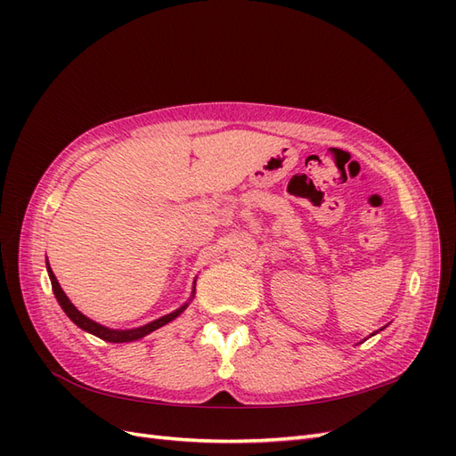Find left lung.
<instances>
[{"instance_id": "left-lung-1", "label": "left lung", "mask_w": 456, "mask_h": 456, "mask_svg": "<svg viewBox=\"0 0 456 456\" xmlns=\"http://www.w3.org/2000/svg\"><path fill=\"white\" fill-rule=\"evenodd\" d=\"M382 329H384V327H382ZM382 329H380V330H382ZM377 333H379V330H375V333H372V335H377ZM372 335H370V337H372Z\"/></svg>"}]
</instances>
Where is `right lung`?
<instances>
[{
	"label": "right lung",
	"instance_id": "right-lung-1",
	"mask_svg": "<svg viewBox=\"0 0 456 456\" xmlns=\"http://www.w3.org/2000/svg\"><path fill=\"white\" fill-rule=\"evenodd\" d=\"M47 273H49V280H51V287H53L54 298H57V302L61 305V308L64 310V314H66L68 317H70V320H72L79 329H84L86 333H91V335L99 337V338H102V340H106V342H116V344L139 340V338L150 335L151 330H156V329H159V327H163V325L171 323V322L175 320V317H178V315H181V314L188 308V305H190L191 300H194V295H196V280H194V289H191V295H190L188 302H184V305H183L181 308H176L175 312H171V314H167V315H161V317H158V320L150 322V323H146V325H141V327H134V329H110V327H106V325H101V323L93 322L91 317H87L86 314H81V312L72 305V300L68 298L66 293L62 291V287H61V283H59V280H57V275L53 273V270H51V266H49V262H47Z\"/></svg>",
	"mask_w": 456,
	"mask_h": 456
}]
</instances>
